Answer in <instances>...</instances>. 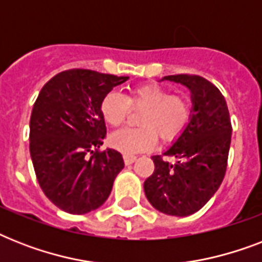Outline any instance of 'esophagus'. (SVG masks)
Here are the masks:
<instances>
[{
  "label": "esophagus",
  "mask_w": 262,
  "mask_h": 262,
  "mask_svg": "<svg viewBox=\"0 0 262 262\" xmlns=\"http://www.w3.org/2000/svg\"><path fill=\"white\" fill-rule=\"evenodd\" d=\"M136 156L133 155H123V162H125V164H132L133 162H136Z\"/></svg>",
  "instance_id": "obj_1"
}]
</instances>
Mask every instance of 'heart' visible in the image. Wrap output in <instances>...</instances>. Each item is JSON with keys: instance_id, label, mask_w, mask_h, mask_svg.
I'll return each instance as SVG.
<instances>
[{"instance_id": "obj_1", "label": "heart", "mask_w": 262, "mask_h": 262, "mask_svg": "<svg viewBox=\"0 0 262 262\" xmlns=\"http://www.w3.org/2000/svg\"><path fill=\"white\" fill-rule=\"evenodd\" d=\"M130 107L145 108L140 117L143 127L123 129L110 139L111 145L125 155L152 149L158 137L163 144L174 143L186 132L193 118L190 99L182 94H171L156 84L132 88L127 96L111 91L100 103V113L110 126L118 127L126 122Z\"/></svg>"}]
</instances>
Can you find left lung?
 <instances>
[{"label":"left lung","mask_w":262,"mask_h":262,"mask_svg":"<svg viewBox=\"0 0 262 262\" xmlns=\"http://www.w3.org/2000/svg\"><path fill=\"white\" fill-rule=\"evenodd\" d=\"M191 91L193 118L163 155L152 156L155 170L144 182L148 201L171 216L200 211L223 182L231 143V119L217 87L197 75L164 76ZM175 157L176 163L164 159Z\"/></svg>","instance_id":"obj_1"}]
</instances>
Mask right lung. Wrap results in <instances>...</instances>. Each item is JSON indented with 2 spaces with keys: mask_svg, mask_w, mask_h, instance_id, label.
<instances>
[{
  "mask_svg": "<svg viewBox=\"0 0 262 262\" xmlns=\"http://www.w3.org/2000/svg\"><path fill=\"white\" fill-rule=\"evenodd\" d=\"M127 76L69 69L47 81L30 119V154L43 193L59 209L83 215L110 195L123 168L122 155L107 148L103 98Z\"/></svg>",
  "mask_w": 262,
  "mask_h": 262,
  "instance_id": "add662e5",
  "label": "right lung"
}]
</instances>
